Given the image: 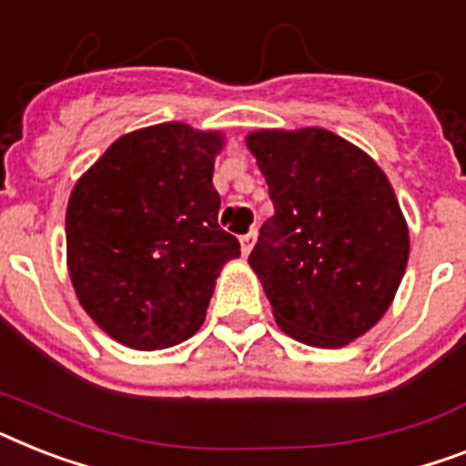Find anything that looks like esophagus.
<instances>
[{"label": "esophagus", "mask_w": 466, "mask_h": 466, "mask_svg": "<svg viewBox=\"0 0 466 466\" xmlns=\"http://www.w3.org/2000/svg\"><path fill=\"white\" fill-rule=\"evenodd\" d=\"M239 241H241V253H244V256H248V253H251L253 241H256V229H251V232H246Z\"/></svg>", "instance_id": "obj_1"}]
</instances>
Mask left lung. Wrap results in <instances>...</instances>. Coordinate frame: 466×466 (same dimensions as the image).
<instances>
[{
  "label": "left lung",
  "mask_w": 466,
  "mask_h": 466,
  "mask_svg": "<svg viewBox=\"0 0 466 466\" xmlns=\"http://www.w3.org/2000/svg\"><path fill=\"white\" fill-rule=\"evenodd\" d=\"M246 146L275 206L248 266L278 325L311 347L361 338L392 304L410 258V229L388 177L325 128L253 131Z\"/></svg>",
  "instance_id": "left-lung-1"
}]
</instances>
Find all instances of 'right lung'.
<instances>
[{"mask_svg":"<svg viewBox=\"0 0 466 466\" xmlns=\"http://www.w3.org/2000/svg\"><path fill=\"white\" fill-rule=\"evenodd\" d=\"M222 134L181 122L116 138L66 208V263L90 319L131 350H165L206 319L239 241L218 225Z\"/></svg>","mask_w":466,"mask_h":466,"instance_id":"obj_1","label":"right lung"}]
</instances>
